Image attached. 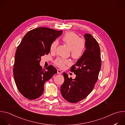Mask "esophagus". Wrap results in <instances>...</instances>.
I'll use <instances>...</instances> for the list:
<instances>
[{"label":"esophagus","mask_w":125,"mask_h":125,"mask_svg":"<svg viewBox=\"0 0 125 125\" xmlns=\"http://www.w3.org/2000/svg\"><path fill=\"white\" fill-rule=\"evenodd\" d=\"M62 73V71L60 69H57V73L58 74H61Z\"/></svg>","instance_id":"obj_1"}]
</instances>
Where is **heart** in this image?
Segmentation results:
<instances>
[{"mask_svg":"<svg viewBox=\"0 0 125 125\" xmlns=\"http://www.w3.org/2000/svg\"><path fill=\"white\" fill-rule=\"evenodd\" d=\"M63 41L71 49V54L74 59H79L83 55L85 48V42L80 39L79 35L72 31H68L65 33L62 37ZM58 45V41H53L50 46V50L54 51ZM55 63L60 68H64L66 65L71 63L69 59L58 58L55 61Z\"/></svg>","mask_w":125,"mask_h":125,"instance_id":"b5f03b06","label":"heart"}]
</instances>
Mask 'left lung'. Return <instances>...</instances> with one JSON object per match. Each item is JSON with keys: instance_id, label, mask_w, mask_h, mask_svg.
<instances>
[{"instance_id": "8db88e82", "label": "left lung", "mask_w": 125, "mask_h": 125, "mask_svg": "<svg viewBox=\"0 0 125 125\" xmlns=\"http://www.w3.org/2000/svg\"><path fill=\"white\" fill-rule=\"evenodd\" d=\"M85 50L83 56L71 68L76 75L69 78L63 73L64 82L60 89L62 96L71 103L78 102L85 98L93 91L101 66L100 49L96 40L89 33L84 34Z\"/></svg>"}]
</instances>
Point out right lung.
I'll return each mask as SVG.
<instances>
[{
    "mask_svg": "<svg viewBox=\"0 0 125 125\" xmlns=\"http://www.w3.org/2000/svg\"><path fill=\"white\" fill-rule=\"evenodd\" d=\"M62 31L45 27L28 32L18 46L15 56L13 75L16 86L27 98L33 100L41 96L44 84L57 73L50 65L42 70L40 63L41 57L50 52L51 43L62 34Z\"/></svg>",
    "mask_w": 125,
    "mask_h": 125,
    "instance_id": "add662e5",
    "label": "right lung"
}]
</instances>
